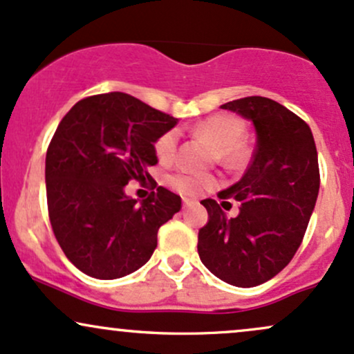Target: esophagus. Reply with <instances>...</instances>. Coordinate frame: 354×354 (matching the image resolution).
Instances as JSON below:
<instances>
[{"label": "esophagus", "mask_w": 354, "mask_h": 354, "mask_svg": "<svg viewBox=\"0 0 354 354\" xmlns=\"http://www.w3.org/2000/svg\"><path fill=\"white\" fill-rule=\"evenodd\" d=\"M196 203V200H192V198H186L183 196V207H189V205Z\"/></svg>", "instance_id": "1"}]
</instances>
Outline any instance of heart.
I'll use <instances>...</instances> for the list:
<instances>
[{"instance_id": "b5f03b06", "label": "heart", "mask_w": 354, "mask_h": 354, "mask_svg": "<svg viewBox=\"0 0 354 354\" xmlns=\"http://www.w3.org/2000/svg\"><path fill=\"white\" fill-rule=\"evenodd\" d=\"M193 134L207 138L218 149L221 162L239 166L247 159V149L242 145L243 124L230 114H215L203 119L193 127ZM178 133L168 131L154 142V153L161 162L173 161L176 156ZM166 183L185 195H200L215 185V178L208 173L193 169H180L166 176Z\"/></svg>"}]
</instances>
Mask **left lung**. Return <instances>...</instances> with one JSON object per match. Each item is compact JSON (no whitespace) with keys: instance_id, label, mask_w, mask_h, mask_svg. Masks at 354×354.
Segmentation results:
<instances>
[{"instance_id":"8db88e82","label":"left lung","mask_w":354,"mask_h":354,"mask_svg":"<svg viewBox=\"0 0 354 354\" xmlns=\"http://www.w3.org/2000/svg\"><path fill=\"white\" fill-rule=\"evenodd\" d=\"M221 109L254 122L257 146L242 180L218 193L240 201L235 218L212 198L201 201L208 223L198 254L227 284L255 287L284 269L304 239L319 193L317 151L308 124L275 100L252 95Z\"/></svg>"}]
</instances>
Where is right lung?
Returning a JSON list of instances; mask_svg holds the SVG:
<instances>
[{
  "label": "right lung",
  "mask_w": 354,
  "mask_h": 354,
  "mask_svg": "<svg viewBox=\"0 0 354 354\" xmlns=\"http://www.w3.org/2000/svg\"><path fill=\"white\" fill-rule=\"evenodd\" d=\"M176 122L122 92L85 97L60 120L46 149V203L58 245L84 274L109 281L138 270L181 209L147 173L154 142ZM131 179H151L157 192L138 205L123 193Z\"/></svg>",
  "instance_id": "add662e5"
}]
</instances>
